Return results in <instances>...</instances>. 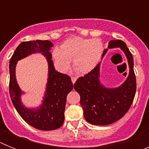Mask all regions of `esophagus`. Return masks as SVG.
I'll list each match as a JSON object with an SVG mask.
<instances>
[{
    "label": "esophagus",
    "mask_w": 149,
    "mask_h": 149,
    "mask_svg": "<svg viewBox=\"0 0 149 149\" xmlns=\"http://www.w3.org/2000/svg\"><path fill=\"white\" fill-rule=\"evenodd\" d=\"M71 80H72V83H73V84H74V83L76 82V81H77V78H76V77H71Z\"/></svg>",
    "instance_id": "1"
}]
</instances>
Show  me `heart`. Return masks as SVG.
<instances>
[{
  "instance_id": "1",
  "label": "heart",
  "mask_w": 149,
  "mask_h": 149,
  "mask_svg": "<svg viewBox=\"0 0 149 149\" xmlns=\"http://www.w3.org/2000/svg\"><path fill=\"white\" fill-rule=\"evenodd\" d=\"M104 50V44L100 39L72 36L63 42L60 48L53 50L52 57L60 72H66L72 60L74 70L80 74H86L98 65Z\"/></svg>"
}]
</instances>
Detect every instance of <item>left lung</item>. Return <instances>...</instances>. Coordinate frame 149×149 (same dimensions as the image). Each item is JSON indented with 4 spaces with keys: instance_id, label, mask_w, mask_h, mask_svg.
Returning <instances> with one entry per match:
<instances>
[{
    "instance_id": "1",
    "label": "left lung",
    "mask_w": 149,
    "mask_h": 149,
    "mask_svg": "<svg viewBox=\"0 0 149 149\" xmlns=\"http://www.w3.org/2000/svg\"><path fill=\"white\" fill-rule=\"evenodd\" d=\"M117 48L123 51L128 63V76L123 84L114 88L104 86L100 81V62L92 72L79 77L74 85L81 95L80 103L84 118L92 125H107L116 122L127 113L134 101L136 89L134 58L125 42L122 40L110 41L102 58L108 49Z\"/></svg>"
}]
</instances>
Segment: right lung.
I'll return each instance as SVG.
<instances>
[{"mask_svg": "<svg viewBox=\"0 0 149 149\" xmlns=\"http://www.w3.org/2000/svg\"><path fill=\"white\" fill-rule=\"evenodd\" d=\"M52 47L53 44L48 40L23 42L17 47L10 61V94L13 105L27 124L42 131H51L63 125L67 95L73 89L70 77L55 70L50 52ZM36 53H42L48 62V81L42 104L36 109H28L21 101L24 92L16 81L15 67L18 61Z\"/></svg>", "mask_w": 149, "mask_h": 149, "instance_id": "obj_1", "label": "right lung"}]
</instances>
